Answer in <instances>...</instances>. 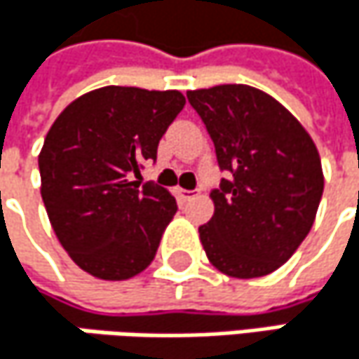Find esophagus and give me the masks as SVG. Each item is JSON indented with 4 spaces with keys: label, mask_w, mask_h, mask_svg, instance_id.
Masks as SVG:
<instances>
[{
    "label": "esophagus",
    "mask_w": 359,
    "mask_h": 359,
    "mask_svg": "<svg viewBox=\"0 0 359 359\" xmlns=\"http://www.w3.org/2000/svg\"><path fill=\"white\" fill-rule=\"evenodd\" d=\"M177 195H179V199H182V201H191V199L197 197V193L195 191H189V189H177Z\"/></svg>",
    "instance_id": "1"
}]
</instances>
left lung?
Masks as SVG:
<instances>
[{
    "label": "left lung",
    "instance_id": "left-lung-1",
    "mask_svg": "<svg viewBox=\"0 0 359 359\" xmlns=\"http://www.w3.org/2000/svg\"><path fill=\"white\" fill-rule=\"evenodd\" d=\"M203 120L220 170L214 216L199 226L208 259L235 278L280 268L308 237L324 191L318 149L297 118L250 85L187 93Z\"/></svg>",
    "mask_w": 359,
    "mask_h": 359
}]
</instances>
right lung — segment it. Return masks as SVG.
Here are the masks:
<instances>
[{"mask_svg": "<svg viewBox=\"0 0 359 359\" xmlns=\"http://www.w3.org/2000/svg\"><path fill=\"white\" fill-rule=\"evenodd\" d=\"M182 108L180 91L111 85L81 95L51 124L39 154L41 197L55 237L85 272L126 280L156 257L177 201L133 175L156 162Z\"/></svg>", "mask_w": 359, "mask_h": 359, "instance_id": "1", "label": "right lung"}]
</instances>
